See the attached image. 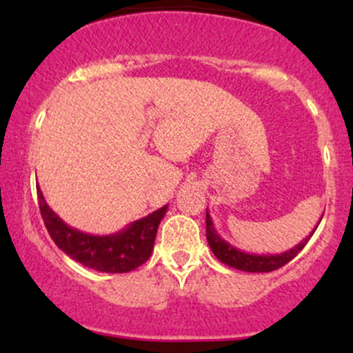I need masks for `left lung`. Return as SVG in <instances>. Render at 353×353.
I'll list each match as a JSON object with an SVG mask.
<instances>
[{
    "label": "left lung",
    "mask_w": 353,
    "mask_h": 353,
    "mask_svg": "<svg viewBox=\"0 0 353 353\" xmlns=\"http://www.w3.org/2000/svg\"><path fill=\"white\" fill-rule=\"evenodd\" d=\"M320 221H322V217H320ZM315 229L312 230L309 237L303 239L301 244H297L295 247H292V249L285 250V252L282 254H267V255L247 254V252H242V250H239L237 247L230 245L229 242H225L224 239L219 236L216 228H214L212 219L209 216V210L208 214H205V236H208V242H209L210 250H212V254L216 255L219 261L224 262L225 265L232 267V269H237V270H244V272H272V270L279 269V267L285 265L287 262L292 261L295 255L305 247L307 242H309V239L312 237V234L315 232Z\"/></svg>",
    "instance_id": "left-lung-1"
}]
</instances>
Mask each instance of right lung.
<instances>
[{"mask_svg":"<svg viewBox=\"0 0 353 353\" xmlns=\"http://www.w3.org/2000/svg\"><path fill=\"white\" fill-rule=\"evenodd\" d=\"M41 217L54 244L79 264L98 272H131L151 257L157 228L168 212V205L131 222L123 230L109 236H92L71 228L44 201L38 188Z\"/></svg>","mask_w":353,"mask_h":353,"instance_id":"1","label":"right lung"}]
</instances>
